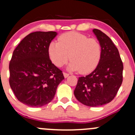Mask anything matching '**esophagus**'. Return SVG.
Masks as SVG:
<instances>
[{"mask_svg": "<svg viewBox=\"0 0 135 135\" xmlns=\"http://www.w3.org/2000/svg\"><path fill=\"white\" fill-rule=\"evenodd\" d=\"M64 76L65 78H68L69 76V74H68V73H65V72H64Z\"/></svg>", "mask_w": 135, "mask_h": 135, "instance_id": "1", "label": "esophagus"}]
</instances>
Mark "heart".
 Here are the masks:
<instances>
[{
	"mask_svg": "<svg viewBox=\"0 0 135 135\" xmlns=\"http://www.w3.org/2000/svg\"><path fill=\"white\" fill-rule=\"evenodd\" d=\"M102 49L98 40L76 32L62 35L58 42H51L48 46L49 59L55 66L62 67L69 59L68 69L85 74L93 71L101 57Z\"/></svg>",
	"mask_w": 135,
	"mask_h": 135,
	"instance_id": "obj_1",
	"label": "heart"
}]
</instances>
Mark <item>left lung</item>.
Wrapping results in <instances>:
<instances>
[{
    "mask_svg": "<svg viewBox=\"0 0 135 135\" xmlns=\"http://www.w3.org/2000/svg\"><path fill=\"white\" fill-rule=\"evenodd\" d=\"M92 31L101 45L100 59L91 74L79 78L74 95L83 104L97 107L109 103L117 95L122 82L123 64L110 37L98 29Z\"/></svg>",
    "mask_w": 135,
    "mask_h": 135,
    "instance_id": "1",
    "label": "left lung"
}]
</instances>
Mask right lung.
<instances>
[{"mask_svg":"<svg viewBox=\"0 0 135 135\" xmlns=\"http://www.w3.org/2000/svg\"><path fill=\"white\" fill-rule=\"evenodd\" d=\"M55 31H36L25 37L13 51L9 64V84L21 102L31 107L45 106L54 99L64 79L49 59L48 46Z\"/></svg>","mask_w":135,"mask_h":135,"instance_id":"add662e5","label":"right lung"}]
</instances>
